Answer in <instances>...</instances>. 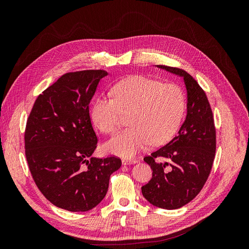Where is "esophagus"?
<instances>
[{"label":"esophagus","instance_id":"1","mask_svg":"<svg viewBox=\"0 0 249 249\" xmlns=\"http://www.w3.org/2000/svg\"><path fill=\"white\" fill-rule=\"evenodd\" d=\"M124 165H130V164H135L137 163V160H134V159H129V158H124L122 160Z\"/></svg>","mask_w":249,"mask_h":249}]
</instances>
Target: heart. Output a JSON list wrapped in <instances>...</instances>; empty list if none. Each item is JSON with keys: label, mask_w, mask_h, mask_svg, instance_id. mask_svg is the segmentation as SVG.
Segmentation results:
<instances>
[{"label": "heart", "mask_w": 249, "mask_h": 249, "mask_svg": "<svg viewBox=\"0 0 249 249\" xmlns=\"http://www.w3.org/2000/svg\"><path fill=\"white\" fill-rule=\"evenodd\" d=\"M113 99L99 96L90 108V117L101 132L117 131L123 114H129L130 129L116 134L105 148L122 157H133L149 144L170 140L182 122L186 99L182 87L143 76L123 80L112 89Z\"/></svg>", "instance_id": "heart-1"}]
</instances>
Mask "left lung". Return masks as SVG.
I'll return each instance as SVG.
<instances>
[{"mask_svg": "<svg viewBox=\"0 0 249 249\" xmlns=\"http://www.w3.org/2000/svg\"><path fill=\"white\" fill-rule=\"evenodd\" d=\"M157 66L184 79L187 115L177 136L144 158L153 177L141 187V191L152 205L175 210L190 202L206 184L215 158L216 129L208 97L198 83L178 67ZM159 156L166 157L170 162H155Z\"/></svg>", "mask_w": 249, "mask_h": 249, "instance_id": "obj_1", "label": "left lung"}]
</instances>
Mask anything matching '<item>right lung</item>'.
I'll list each match as a JSON object with an SVG mask.
<instances>
[{
	"label": "right lung",
	"mask_w": 249,
	"mask_h": 249,
	"mask_svg": "<svg viewBox=\"0 0 249 249\" xmlns=\"http://www.w3.org/2000/svg\"><path fill=\"white\" fill-rule=\"evenodd\" d=\"M103 70L67 72L37 97L25 131L29 169L53 205L86 212L103 200L110 176L122 166L118 157L93 158L97 137L89 104Z\"/></svg>",
	"instance_id": "obj_1"
}]
</instances>
